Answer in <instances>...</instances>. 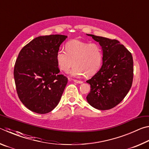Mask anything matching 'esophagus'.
Returning <instances> with one entry per match:
<instances>
[{
	"label": "esophagus",
	"mask_w": 149,
	"mask_h": 149,
	"mask_svg": "<svg viewBox=\"0 0 149 149\" xmlns=\"http://www.w3.org/2000/svg\"><path fill=\"white\" fill-rule=\"evenodd\" d=\"M74 81L75 82V83H77V84H82V83H83L82 81L77 80V79H74Z\"/></svg>",
	"instance_id": "1"
}]
</instances>
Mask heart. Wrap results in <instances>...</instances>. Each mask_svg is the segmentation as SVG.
<instances>
[{"label":"heart","mask_w":149,"mask_h":149,"mask_svg":"<svg viewBox=\"0 0 149 149\" xmlns=\"http://www.w3.org/2000/svg\"><path fill=\"white\" fill-rule=\"evenodd\" d=\"M56 59L59 68L64 72H68L74 63L71 71L73 76L93 75L101 67L103 52L97 43L72 40L65 44V50H58Z\"/></svg>","instance_id":"1"}]
</instances>
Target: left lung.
<instances>
[{"instance_id": "obj_1", "label": "left lung", "mask_w": 149, "mask_h": 149, "mask_svg": "<svg viewBox=\"0 0 149 149\" xmlns=\"http://www.w3.org/2000/svg\"><path fill=\"white\" fill-rule=\"evenodd\" d=\"M87 35L99 42L103 52L101 68L91 79L87 81L91 85L87 100L98 110H109L119 104L132 87V55L118 40Z\"/></svg>"}]
</instances>
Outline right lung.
<instances>
[{"mask_svg": "<svg viewBox=\"0 0 149 149\" xmlns=\"http://www.w3.org/2000/svg\"><path fill=\"white\" fill-rule=\"evenodd\" d=\"M62 35L36 37L20 50L14 69L18 97L29 110L47 114L56 107L68 83L60 74L56 55Z\"/></svg>", "mask_w": 149, "mask_h": 149, "instance_id": "1", "label": "right lung"}]
</instances>
